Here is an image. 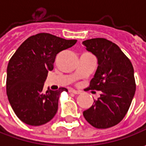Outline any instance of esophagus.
Returning a JSON list of instances; mask_svg holds the SVG:
<instances>
[{
  "instance_id": "34e87169",
  "label": "esophagus",
  "mask_w": 146,
  "mask_h": 146,
  "mask_svg": "<svg viewBox=\"0 0 146 146\" xmlns=\"http://www.w3.org/2000/svg\"><path fill=\"white\" fill-rule=\"evenodd\" d=\"M69 92L71 93H74V94H80V93H81V92H80V91L75 90V89H70V91H69Z\"/></svg>"
}]
</instances>
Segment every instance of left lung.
<instances>
[{
  "mask_svg": "<svg viewBox=\"0 0 146 146\" xmlns=\"http://www.w3.org/2000/svg\"><path fill=\"white\" fill-rule=\"evenodd\" d=\"M82 44L98 60L88 88L101 91L100 98L83 112L84 117L97 128L115 126L126 115L136 91L132 62L117 44L106 39H90Z\"/></svg>",
  "mask_w": 146,
  "mask_h": 146,
  "instance_id": "obj_1",
  "label": "left lung"
}]
</instances>
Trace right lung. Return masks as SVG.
Instances as JSON below:
<instances>
[{"mask_svg": "<svg viewBox=\"0 0 146 146\" xmlns=\"http://www.w3.org/2000/svg\"><path fill=\"white\" fill-rule=\"evenodd\" d=\"M76 40H65L48 33L27 38L12 56L7 66L6 92L10 106L22 122L40 126L56 115L61 93L60 88L44 89L47 74L53 68L57 54L72 47Z\"/></svg>", "mask_w": 146, "mask_h": 146, "instance_id": "add662e5", "label": "right lung"}]
</instances>
